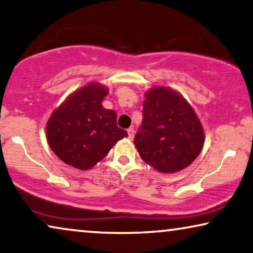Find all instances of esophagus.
<instances>
[{
  "mask_svg": "<svg viewBox=\"0 0 253 253\" xmlns=\"http://www.w3.org/2000/svg\"><path fill=\"white\" fill-rule=\"evenodd\" d=\"M126 131H127V137H129V139L132 140L133 137H134V130L132 129V127H129V129H127Z\"/></svg>",
  "mask_w": 253,
  "mask_h": 253,
  "instance_id": "obj_1",
  "label": "esophagus"
}]
</instances>
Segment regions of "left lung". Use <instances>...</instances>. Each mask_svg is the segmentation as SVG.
<instances>
[{
    "label": "left lung",
    "mask_w": 253,
    "mask_h": 253,
    "mask_svg": "<svg viewBox=\"0 0 253 253\" xmlns=\"http://www.w3.org/2000/svg\"><path fill=\"white\" fill-rule=\"evenodd\" d=\"M145 97L142 122L134 137L139 155L163 173L185 169L202 151V124L187 100L169 87H154Z\"/></svg>",
    "instance_id": "obj_1"
}]
</instances>
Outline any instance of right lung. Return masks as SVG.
I'll return each instance as SVG.
<instances>
[{
    "instance_id": "obj_1",
    "label": "right lung",
    "mask_w": 253,
    "mask_h": 253,
    "mask_svg": "<svg viewBox=\"0 0 253 253\" xmlns=\"http://www.w3.org/2000/svg\"><path fill=\"white\" fill-rule=\"evenodd\" d=\"M107 93L98 83L87 84L71 94L47 121L49 146L68 166L91 169L127 135L116 124V113L102 107Z\"/></svg>"
}]
</instances>
